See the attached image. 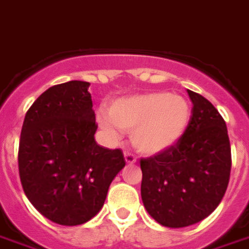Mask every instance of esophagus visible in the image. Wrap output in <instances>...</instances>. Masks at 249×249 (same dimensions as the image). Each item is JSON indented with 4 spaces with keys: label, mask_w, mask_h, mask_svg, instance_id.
Segmentation results:
<instances>
[{
    "label": "esophagus",
    "mask_w": 249,
    "mask_h": 249,
    "mask_svg": "<svg viewBox=\"0 0 249 249\" xmlns=\"http://www.w3.org/2000/svg\"><path fill=\"white\" fill-rule=\"evenodd\" d=\"M124 158H125V161L128 163V164H135L136 163V156L132 154L130 151H125L124 152Z\"/></svg>",
    "instance_id": "34e87169"
}]
</instances>
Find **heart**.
I'll return each mask as SVG.
<instances>
[{
    "label": "heart",
    "instance_id": "b5f03b06",
    "mask_svg": "<svg viewBox=\"0 0 249 249\" xmlns=\"http://www.w3.org/2000/svg\"><path fill=\"white\" fill-rule=\"evenodd\" d=\"M100 125L113 137L119 128L132 130V142L144 154H158L170 148L185 133L190 107L180 95L148 93L120 98L109 114L100 113Z\"/></svg>",
    "mask_w": 249,
    "mask_h": 249
}]
</instances>
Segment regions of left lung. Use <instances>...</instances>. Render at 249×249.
Instances as JSON below:
<instances>
[{"label":"left lung","mask_w":249,"mask_h":249,"mask_svg":"<svg viewBox=\"0 0 249 249\" xmlns=\"http://www.w3.org/2000/svg\"><path fill=\"white\" fill-rule=\"evenodd\" d=\"M193 102L185 133L170 148L142 159V199L149 215L167 228L202 221L221 202L231 177V144L212 102L187 90Z\"/></svg>","instance_id":"left-lung-1"}]
</instances>
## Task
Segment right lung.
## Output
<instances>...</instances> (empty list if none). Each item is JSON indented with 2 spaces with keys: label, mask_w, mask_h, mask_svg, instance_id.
I'll return each mask as SVG.
<instances>
[{
  "label": "right lung",
  "mask_w": 249,
  "mask_h": 249,
  "mask_svg": "<svg viewBox=\"0 0 249 249\" xmlns=\"http://www.w3.org/2000/svg\"><path fill=\"white\" fill-rule=\"evenodd\" d=\"M90 83L55 85L25 114L18 147V173L27 198L59 225L91 220L104 206L109 186L124 168L121 149L95 142Z\"/></svg>",
  "instance_id": "add662e5"
}]
</instances>
